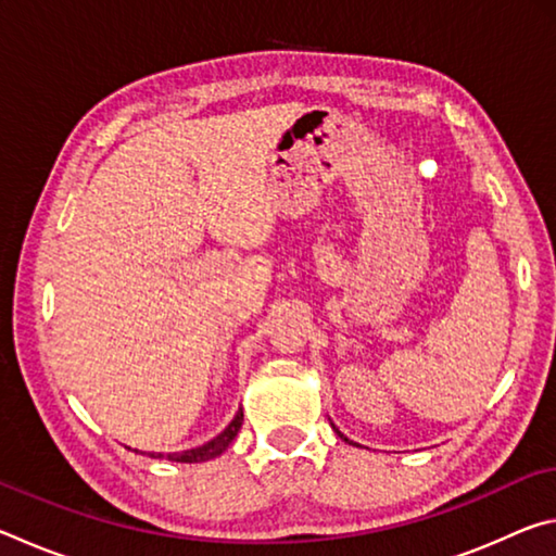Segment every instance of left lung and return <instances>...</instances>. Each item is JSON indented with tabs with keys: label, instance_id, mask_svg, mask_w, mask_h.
I'll use <instances>...</instances> for the list:
<instances>
[{
	"label": "left lung",
	"instance_id": "8db88e82",
	"mask_svg": "<svg viewBox=\"0 0 556 556\" xmlns=\"http://www.w3.org/2000/svg\"><path fill=\"white\" fill-rule=\"evenodd\" d=\"M341 439H345V437H343V434H341ZM345 441H348V439H345Z\"/></svg>",
	"mask_w": 556,
	"mask_h": 556
}]
</instances>
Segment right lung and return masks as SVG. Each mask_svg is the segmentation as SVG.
I'll list each match as a JSON object with an SVG mask.
<instances>
[{"label":"right lung","mask_w":556,"mask_h":556,"mask_svg":"<svg viewBox=\"0 0 556 556\" xmlns=\"http://www.w3.org/2000/svg\"><path fill=\"white\" fill-rule=\"evenodd\" d=\"M242 427V409L235 414L232 421L228 427H225L218 437L205 441L203 446H195V448H186L181 454H152L154 458H168V460H178V464H201V460H211L215 456H220L225 448L230 446V441L238 437V431Z\"/></svg>","instance_id":"right-lung-1"}]
</instances>
